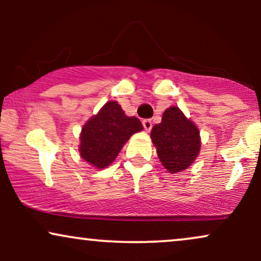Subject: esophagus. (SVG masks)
<instances>
[{"label":"esophagus","instance_id":"34e87169","mask_svg":"<svg viewBox=\"0 0 261 261\" xmlns=\"http://www.w3.org/2000/svg\"><path fill=\"white\" fill-rule=\"evenodd\" d=\"M142 125H143V127H145V130L147 131V133H149V131H151L152 121L149 120V119H146V120H143L142 121Z\"/></svg>","mask_w":261,"mask_h":261}]
</instances>
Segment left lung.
<instances>
[{
    "mask_svg": "<svg viewBox=\"0 0 261 261\" xmlns=\"http://www.w3.org/2000/svg\"><path fill=\"white\" fill-rule=\"evenodd\" d=\"M151 140L162 166L172 174L188 169L201 147V137L195 122L174 106L164 110L161 124L152 127Z\"/></svg>",
    "mask_w": 261,
    "mask_h": 261,
    "instance_id": "1",
    "label": "left lung"
}]
</instances>
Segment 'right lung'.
I'll use <instances>...</instances> for the list:
<instances>
[{
    "label": "right lung",
    "instance_id": "obj_1",
    "mask_svg": "<svg viewBox=\"0 0 261 261\" xmlns=\"http://www.w3.org/2000/svg\"><path fill=\"white\" fill-rule=\"evenodd\" d=\"M142 130L139 119L127 116L118 101H107L81 130V158L97 169L107 168L115 161L128 139Z\"/></svg>",
    "mask_w": 261,
    "mask_h": 261
}]
</instances>
